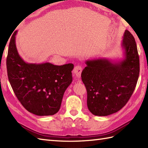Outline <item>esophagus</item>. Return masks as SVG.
<instances>
[{"label":"esophagus","instance_id":"esophagus-1","mask_svg":"<svg viewBox=\"0 0 148 148\" xmlns=\"http://www.w3.org/2000/svg\"><path fill=\"white\" fill-rule=\"evenodd\" d=\"M74 74H75L77 78H79L81 77V72H82V67L81 65H76L74 69Z\"/></svg>","mask_w":148,"mask_h":148}]
</instances>
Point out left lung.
<instances>
[{"label":"left lung","instance_id":"obj_1","mask_svg":"<svg viewBox=\"0 0 148 148\" xmlns=\"http://www.w3.org/2000/svg\"><path fill=\"white\" fill-rule=\"evenodd\" d=\"M124 58L88 60L81 73L87 91V106L93 114L108 116L126 105L139 76V57L136 40L126 30L123 37Z\"/></svg>","mask_w":148,"mask_h":148}]
</instances>
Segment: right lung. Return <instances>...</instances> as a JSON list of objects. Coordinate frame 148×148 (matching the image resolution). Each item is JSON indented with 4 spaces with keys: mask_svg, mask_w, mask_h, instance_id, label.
<instances>
[{
    "mask_svg": "<svg viewBox=\"0 0 148 148\" xmlns=\"http://www.w3.org/2000/svg\"><path fill=\"white\" fill-rule=\"evenodd\" d=\"M14 32L9 42L6 65L8 76L15 95L28 111L37 116H50L60 108L63 96L72 81V64H30L19 55Z\"/></svg>",
    "mask_w": 148,
    "mask_h": 148,
    "instance_id": "1",
    "label": "right lung"
}]
</instances>
